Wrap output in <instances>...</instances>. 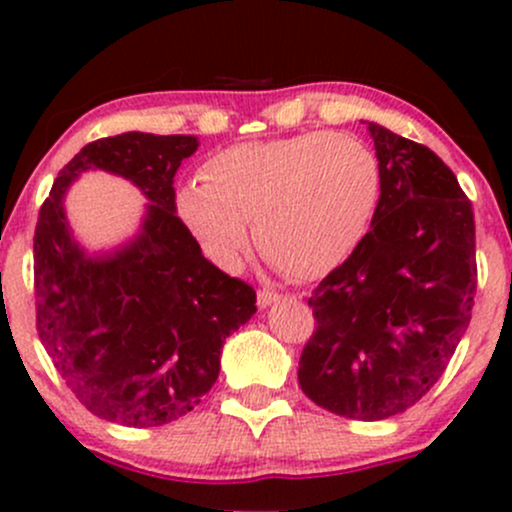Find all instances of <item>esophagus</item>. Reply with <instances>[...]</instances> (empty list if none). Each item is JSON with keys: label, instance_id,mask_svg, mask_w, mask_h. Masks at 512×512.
<instances>
[{"label": "esophagus", "instance_id": "1", "mask_svg": "<svg viewBox=\"0 0 512 512\" xmlns=\"http://www.w3.org/2000/svg\"><path fill=\"white\" fill-rule=\"evenodd\" d=\"M276 301H281V296L276 291H269V289L257 291V305H260V308H267V305H272Z\"/></svg>", "mask_w": 512, "mask_h": 512}]
</instances>
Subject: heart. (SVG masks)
Wrapping results in <instances>:
<instances>
[{"label":"heart","instance_id":"1","mask_svg":"<svg viewBox=\"0 0 512 512\" xmlns=\"http://www.w3.org/2000/svg\"><path fill=\"white\" fill-rule=\"evenodd\" d=\"M202 175L180 187L175 209L204 255L238 267L255 221L262 255L296 279L342 267L366 240L383 197L373 149L325 129L228 146Z\"/></svg>","mask_w":512,"mask_h":512}]
</instances>
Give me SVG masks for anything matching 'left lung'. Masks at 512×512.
Segmentation results:
<instances>
[{
  "instance_id": "1",
  "label": "left lung",
  "mask_w": 512,
  "mask_h": 512,
  "mask_svg": "<svg viewBox=\"0 0 512 512\" xmlns=\"http://www.w3.org/2000/svg\"><path fill=\"white\" fill-rule=\"evenodd\" d=\"M383 197L366 240L313 291L298 383L356 421L402 414L438 383L472 320V202L424 144L368 122Z\"/></svg>"
}]
</instances>
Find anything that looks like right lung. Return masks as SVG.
<instances>
[{
	"label": "right lung",
	"mask_w": 512,
	"mask_h": 512,
	"mask_svg": "<svg viewBox=\"0 0 512 512\" xmlns=\"http://www.w3.org/2000/svg\"><path fill=\"white\" fill-rule=\"evenodd\" d=\"M195 151L185 134L96 139L60 170L35 226L40 342L91 414L129 428L195 409L219 378L226 337L257 313L255 289L214 267L175 216L173 178ZM88 167L132 179L152 202L143 233L108 258H86L63 221V192Z\"/></svg>",
	"instance_id": "add662e5"
}]
</instances>
